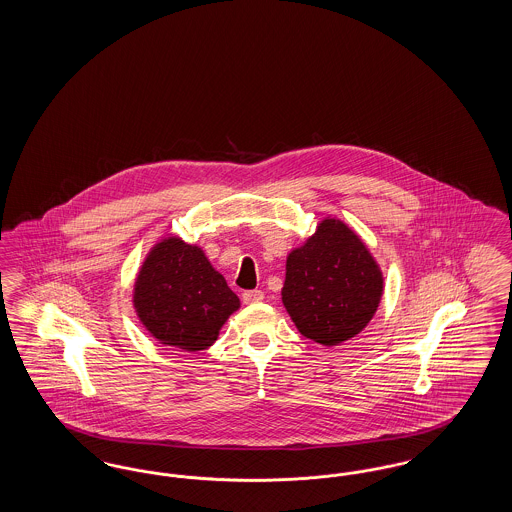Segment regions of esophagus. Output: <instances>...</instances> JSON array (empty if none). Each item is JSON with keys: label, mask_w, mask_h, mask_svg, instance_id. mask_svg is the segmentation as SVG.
I'll use <instances>...</instances> for the list:
<instances>
[{"label": "esophagus", "mask_w": 512, "mask_h": 512, "mask_svg": "<svg viewBox=\"0 0 512 512\" xmlns=\"http://www.w3.org/2000/svg\"><path fill=\"white\" fill-rule=\"evenodd\" d=\"M242 299H244L245 305L259 303V301L265 299V293L261 292V290H247V292L242 293Z\"/></svg>", "instance_id": "esophagus-1"}]
</instances>
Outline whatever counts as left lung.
<instances>
[{
	"mask_svg": "<svg viewBox=\"0 0 512 512\" xmlns=\"http://www.w3.org/2000/svg\"><path fill=\"white\" fill-rule=\"evenodd\" d=\"M382 293L380 265L343 220H320L286 259L282 303L297 330L320 345H340L363 332Z\"/></svg>",
	"mask_w": 512,
	"mask_h": 512,
	"instance_id": "8db88e82",
	"label": "left lung"
}]
</instances>
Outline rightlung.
Returning <instances> with one entry per match:
<instances>
[{
  "label": "right lung",
  "mask_w": 512,
  "mask_h": 512,
  "mask_svg": "<svg viewBox=\"0 0 512 512\" xmlns=\"http://www.w3.org/2000/svg\"><path fill=\"white\" fill-rule=\"evenodd\" d=\"M132 303L147 332L163 345L201 351L240 309L219 270L199 245L167 236L151 247L134 282Z\"/></svg>",
  "instance_id": "right-lung-1"
}]
</instances>
